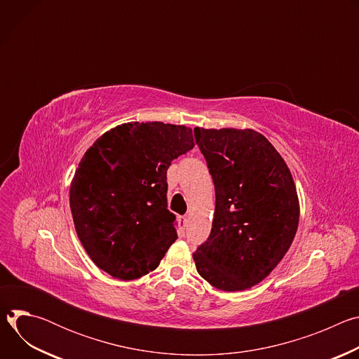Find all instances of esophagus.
<instances>
[{
  "label": "esophagus",
  "mask_w": 359,
  "mask_h": 359,
  "mask_svg": "<svg viewBox=\"0 0 359 359\" xmlns=\"http://www.w3.org/2000/svg\"><path fill=\"white\" fill-rule=\"evenodd\" d=\"M179 222H180V224H182L183 227H186V224H187V216H180V217H179Z\"/></svg>",
  "instance_id": "1"
}]
</instances>
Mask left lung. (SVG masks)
I'll return each mask as SVG.
<instances>
[{"mask_svg":"<svg viewBox=\"0 0 359 359\" xmlns=\"http://www.w3.org/2000/svg\"><path fill=\"white\" fill-rule=\"evenodd\" d=\"M216 190L209 238L193 254L197 273L223 291L262 283L283 260L298 227L288 166L252 129L194 128Z\"/></svg>","mask_w":359,"mask_h":359,"instance_id":"8db88e82","label":"left lung"}]
</instances>
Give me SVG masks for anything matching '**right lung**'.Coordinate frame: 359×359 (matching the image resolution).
<instances>
[{"label":"right lung","instance_id":"add662e5","mask_svg":"<svg viewBox=\"0 0 359 359\" xmlns=\"http://www.w3.org/2000/svg\"><path fill=\"white\" fill-rule=\"evenodd\" d=\"M194 147L191 129L130 122L85 151L69 189L76 234L90 260L109 276L136 280L155 270L176 241L166 173Z\"/></svg>","mask_w":359,"mask_h":359}]
</instances>
